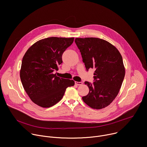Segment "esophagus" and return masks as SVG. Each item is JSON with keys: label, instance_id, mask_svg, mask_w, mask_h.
Wrapping results in <instances>:
<instances>
[{"label": "esophagus", "instance_id": "esophagus-1", "mask_svg": "<svg viewBox=\"0 0 147 147\" xmlns=\"http://www.w3.org/2000/svg\"><path fill=\"white\" fill-rule=\"evenodd\" d=\"M75 84L77 86H81L82 84V82H77V81H75Z\"/></svg>", "mask_w": 147, "mask_h": 147}]
</instances>
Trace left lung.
<instances>
[{"label": "left lung", "mask_w": 147, "mask_h": 147, "mask_svg": "<svg viewBox=\"0 0 147 147\" xmlns=\"http://www.w3.org/2000/svg\"><path fill=\"white\" fill-rule=\"evenodd\" d=\"M75 42L87 70L95 69L94 82H85L89 93L82 99L92 109L105 108L117 95L124 78L122 56L115 46L100 38H77Z\"/></svg>", "instance_id": "obj_1"}]
</instances>
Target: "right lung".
Instances as JSON below:
<instances>
[{
  "mask_svg": "<svg viewBox=\"0 0 147 147\" xmlns=\"http://www.w3.org/2000/svg\"><path fill=\"white\" fill-rule=\"evenodd\" d=\"M74 38L49 37L34 44L23 56L20 79L31 100L42 108L59 102L66 90L74 85L73 80L53 73L63 62L62 55L73 42Z\"/></svg>",
  "mask_w": 147,
  "mask_h": 147,
  "instance_id": "obj_1",
  "label": "right lung"
}]
</instances>
